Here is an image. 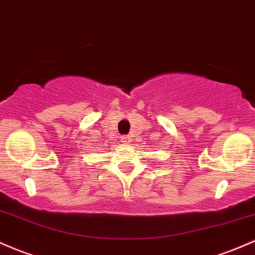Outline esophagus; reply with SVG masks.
<instances>
[{
    "label": "esophagus",
    "instance_id": "1",
    "mask_svg": "<svg viewBox=\"0 0 255 255\" xmlns=\"http://www.w3.org/2000/svg\"><path fill=\"white\" fill-rule=\"evenodd\" d=\"M130 141H131L130 137H128V136L122 137V142H123V144H128V143H130Z\"/></svg>",
    "mask_w": 255,
    "mask_h": 255
}]
</instances>
